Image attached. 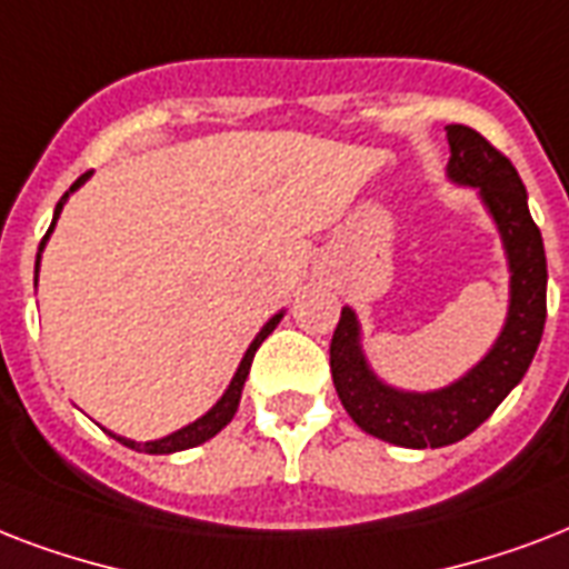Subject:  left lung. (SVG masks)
Here are the masks:
<instances>
[{"label":"left lung","instance_id":"1","mask_svg":"<svg viewBox=\"0 0 569 569\" xmlns=\"http://www.w3.org/2000/svg\"><path fill=\"white\" fill-rule=\"evenodd\" d=\"M446 136L449 177L481 191L502 232L511 266V307L502 337L472 372L437 392H401L380 383L366 366L357 319L348 307L330 339V375L348 416L366 433L405 449H440L476 431L529 372L547 325V253L520 173L476 129L451 123Z\"/></svg>","mask_w":569,"mask_h":569}]
</instances>
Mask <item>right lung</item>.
<instances>
[{
  "instance_id": "add662e5",
  "label": "right lung",
  "mask_w": 569,
  "mask_h": 569,
  "mask_svg": "<svg viewBox=\"0 0 569 569\" xmlns=\"http://www.w3.org/2000/svg\"><path fill=\"white\" fill-rule=\"evenodd\" d=\"M88 173H91V171H88ZM88 173H82V177H79V180H76L73 186H70V191L79 189V186H82V182L88 180ZM70 191H64V197L58 200L56 218H52V223H49L47 236L40 239V250H43V244H47L49 232H52V227H56L58 214H61V206H64V200H67V197H70ZM38 262H40V253H38V259H34V271H38ZM280 319H283V312H280V316H274V319L268 321L266 328L259 330V337L253 339V342H250L248 355H244V360H241L239 372H236V378L230 380V387H227V392H223V396H221V401H218V405H214L212 410H209V413L200 416L197 422L186 425V428H180V431L171 433V437H162V440L144 442V446H138L136 440H127V437H114V433H111V437H114V440H118V442H123V446H129V449H144L147 455H171V451L191 449V446H200V442H206V440H209V437H214V433L221 431L223 425L230 422L232 416H236V410H239L241 387H244V378H248V372H250L253 355H257V348L262 346V339H266L268 333H271V330L277 328V321H280Z\"/></svg>"
}]
</instances>
